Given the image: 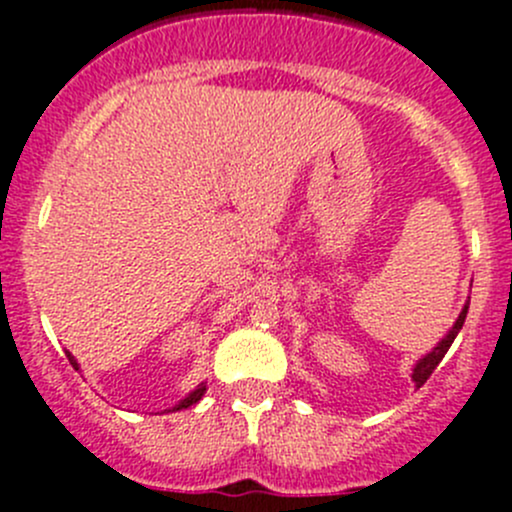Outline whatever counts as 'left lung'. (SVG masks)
<instances>
[{"label": "left lung", "mask_w": 512, "mask_h": 512, "mask_svg": "<svg viewBox=\"0 0 512 512\" xmlns=\"http://www.w3.org/2000/svg\"><path fill=\"white\" fill-rule=\"evenodd\" d=\"M465 316H467V306L460 311V316H457V321H455V326H452V329H450V334H447V337L442 339V342L437 344V347L432 349V352L427 354V357H422L420 362H417L415 372H412V379H415L417 387H422V384H425L427 379H430V374L437 369V364L442 362V357H445V354H447V349H450L452 342H455L457 332H460L462 324H465Z\"/></svg>", "instance_id": "1"}]
</instances>
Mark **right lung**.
<instances>
[{
    "label": "right lung",
    "mask_w": 512,
    "mask_h": 512,
    "mask_svg": "<svg viewBox=\"0 0 512 512\" xmlns=\"http://www.w3.org/2000/svg\"><path fill=\"white\" fill-rule=\"evenodd\" d=\"M67 359H70V364H72V367L77 369V362H75V357H72V354H67ZM203 392H206V384H198V389H196V392H191V394H188L186 399H180V402H178V405L173 407V410H188V407H191V405H196L198 399L203 397Z\"/></svg>",
    "instance_id": "add662e5"
}]
</instances>
